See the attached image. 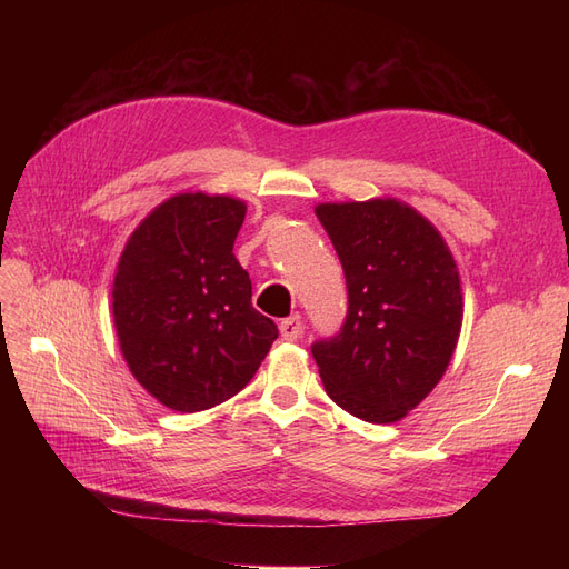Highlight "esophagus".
<instances>
[{
    "label": "esophagus",
    "mask_w": 569,
    "mask_h": 569,
    "mask_svg": "<svg viewBox=\"0 0 569 569\" xmlns=\"http://www.w3.org/2000/svg\"><path fill=\"white\" fill-rule=\"evenodd\" d=\"M280 335L287 341H295L301 335V316H289L280 322Z\"/></svg>",
    "instance_id": "34e87169"
}]
</instances>
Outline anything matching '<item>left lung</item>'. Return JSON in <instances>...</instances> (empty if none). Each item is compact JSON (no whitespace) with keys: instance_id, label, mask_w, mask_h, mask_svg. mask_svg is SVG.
I'll list each match as a JSON object with an SVG mask.
<instances>
[{"instance_id":"obj_1","label":"left lung","mask_w":569,"mask_h":569,"mask_svg":"<svg viewBox=\"0 0 569 569\" xmlns=\"http://www.w3.org/2000/svg\"><path fill=\"white\" fill-rule=\"evenodd\" d=\"M343 268L349 311L311 351L330 399L351 416L401 420L437 387L456 351L462 295L439 230L399 199L318 203Z\"/></svg>"}]
</instances>
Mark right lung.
Masks as SVG:
<instances>
[{
	"instance_id": "1",
	"label": "right lung",
	"mask_w": 569,
	"mask_h": 569,
	"mask_svg": "<svg viewBox=\"0 0 569 569\" xmlns=\"http://www.w3.org/2000/svg\"><path fill=\"white\" fill-rule=\"evenodd\" d=\"M247 203L184 192L153 209L120 253L113 325L134 380L180 412L242 391L278 339L232 253Z\"/></svg>"
}]
</instances>
